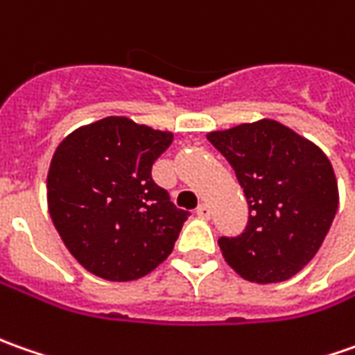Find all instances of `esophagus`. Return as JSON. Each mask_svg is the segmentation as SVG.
I'll list each match as a JSON object with an SVG mask.
<instances>
[{"label": "esophagus", "mask_w": 355, "mask_h": 355, "mask_svg": "<svg viewBox=\"0 0 355 355\" xmlns=\"http://www.w3.org/2000/svg\"><path fill=\"white\" fill-rule=\"evenodd\" d=\"M210 214H212V212H210V206H208V204H198V208H196V216H198V218L208 220Z\"/></svg>", "instance_id": "esophagus-1"}]
</instances>
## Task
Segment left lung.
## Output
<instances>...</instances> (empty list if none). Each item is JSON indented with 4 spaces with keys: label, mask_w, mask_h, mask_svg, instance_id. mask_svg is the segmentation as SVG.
<instances>
[{
    "label": "left lung",
    "mask_w": 355,
    "mask_h": 355,
    "mask_svg": "<svg viewBox=\"0 0 355 355\" xmlns=\"http://www.w3.org/2000/svg\"><path fill=\"white\" fill-rule=\"evenodd\" d=\"M236 171L250 206L245 230L220 238L230 267L255 283L297 275L320 250L338 210L328 157L273 119L208 133Z\"/></svg>",
    "instance_id": "obj_1"
}]
</instances>
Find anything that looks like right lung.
I'll return each mask as SVG.
<instances>
[{
    "label": "right lung",
    "instance_id": "right-lung-1",
    "mask_svg": "<svg viewBox=\"0 0 355 355\" xmlns=\"http://www.w3.org/2000/svg\"><path fill=\"white\" fill-rule=\"evenodd\" d=\"M171 143L168 131L104 117L56 147L49 212L68 251L94 275L135 281L171 255L190 216L151 177Z\"/></svg>",
    "mask_w": 355,
    "mask_h": 355
}]
</instances>
